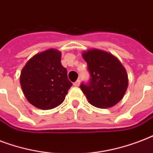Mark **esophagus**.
Returning a JSON list of instances; mask_svg holds the SVG:
<instances>
[{"mask_svg": "<svg viewBox=\"0 0 153 153\" xmlns=\"http://www.w3.org/2000/svg\"><path fill=\"white\" fill-rule=\"evenodd\" d=\"M74 86H79V85H80V81L79 80H77L75 82H74V84H73Z\"/></svg>", "mask_w": 153, "mask_h": 153, "instance_id": "obj_1", "label": "esophagus"}]
</instances>
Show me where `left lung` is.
I'll list each match as a JSON object with an SVG mask.
<instances>
[{
	"instance_id": "obj_1",
	"label": "left lung",
	"mask_w": 153,
	"mask_h": 153,
	"mask_svg": "<svg viewBox=\"0 0 153 153\" xmlns=\"http://www.w3.org/2000/svg\"><path fill=\"white\" fill-rule=\"evenodd\" d=\"M87 63L91 79L80 88L90 104L98 108H109L123 98L128 87L125 67L115 56L98 49L82 53Z\"/></svg>"
}]
</instances>
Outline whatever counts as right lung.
Segmentation results:
<instances>
[{"label": "right lung", "instance_id": "1", "mask_svg": "<svg viewBox=\"0 0 153 153\" xmlns=\"http://www.w3.org/2000/svg\"><path fill=\"white\" fill-rule=\"evenodd\" d=\"M20 81L27 100L40 109L59 105L72 86L61 64V52L53 48L31 58L23 67Z\"/></svg>", "mask_w": 153, "mask_h": 153}]
</instances>
